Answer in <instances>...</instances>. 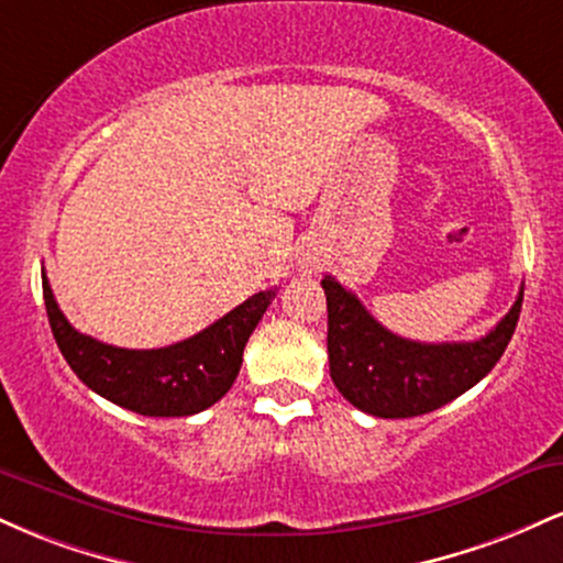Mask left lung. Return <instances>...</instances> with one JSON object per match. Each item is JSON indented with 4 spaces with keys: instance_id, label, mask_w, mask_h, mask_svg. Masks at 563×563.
Segmentation results:
<instances>
[{
    "instance_id": "obj_1",
    "label": "left lung",
    "mask_w": 563,
    "mask_h": 563,
    "mask_svg": "<svg viewBox=\"0 0 563 563\" xmlns=\"http://www.w3.org/2000/svg\"><path fill=\"white\" fill-rule=\"evenodd\" d=\"M322 288L335 389L357 410L376 418L423 416L479 384L506 352L525 299L521 288L506 318L482 339L421 344L386 331L335 277H322Z\"/></svg>"
}]
</instances>
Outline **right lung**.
<instances>
[{
    "mask_svg": "<svg viewBox=\"0 0 563 563\" xmlns=\"http://www.w3.org/2000/svg\"><path fill=\"white\" fill-rule=\"evenodd\" d=\"M49 328L70 371L113 405L151 418H183L206 410L230 391L249 335L277 296L260 290L214 325L161 349H121L76 331L57 307L42 273Z\"/></svg>",
    "mask_w": 563,
    "mask_h": 563,
    "instance_id": "right-lung-1",
    "label": "right lung"
}]
</instances>
